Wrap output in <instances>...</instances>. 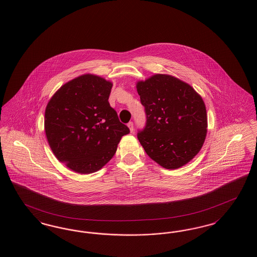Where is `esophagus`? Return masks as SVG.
Masks as SVG:
<instances>
[{"label":"esophagus","instance_id":"esophagus-1","mask_svg":"<svg viewBox=\"0 0 257 257\" xmlns=\"http://www.w3.org/2000/svg\"><path fill=\"white\" fill-rule=\"evenodd\" d=\"M128 127H129V129H130V132L133 133V131H134V124H133V122L128 123Z\"/></svg>","mask_w":257,"mask_h":257}]
</instances>
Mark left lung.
Returning a JSON list of instances; mask_svg holds the SVG:
<instances>
[{"mask_svg": "<svg viewBox=\"0 0 257 257\" xmlns=\"http://www.w3.org/2000/svg\"><path fill=\"white\" fill-rule=\"evenodd\" d=\"M147 113L138 139L147 155L167 170L188 164L199 152L207 134L202 97L189 84L167 74L137 82Z\"/></svg>", "mask_w": 257, "mask_h": 257, "instance_id": "1", "label": "left lung"}]
</instances>
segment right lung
<instances>
[{
    "instance_id": "add662e5",
    "label": "right lung",
    "mask_w": 257,
    "mask_h": 257,
    "mask_svg": "<svg viewBox=\"0 0 257 257\" xmlns=\"http://www.w3.org/2000/svg\"><path fill=\"white\" fill-rule=\"evenodd\" d=\"M112 83L84 74L61 86L45 109L44 129L56 158L71 171L88 174L102 169L129 128L108 101Z\"/></svg>"
}]
</instances>
